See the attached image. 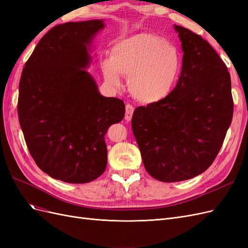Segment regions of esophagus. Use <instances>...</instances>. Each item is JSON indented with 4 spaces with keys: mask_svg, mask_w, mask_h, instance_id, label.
<instances>
[{
    "mask_svg": "<svg viewBox=\"0 0 248 248\" xmlns=\"http://www.w3.org/2000/svg\"><path fill=\"white\" fill-rule=\"evenodd\" d=\"M133 111H134V108L131 106V104H126V108H125V120L126 121H130L132 118Z\"/></svg>",
    "mask_w": 248,
    "mask_h": 248,
    "instance_id": "34e87169",
    "label": "esophagus"
}]
</instances>
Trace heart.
<instances>
[{
	"label": "heart",
	"mask_w": 248,
	"mask_h": 248,
	"mask_svg": "<svg viewBox=\"0 0 248 248\" xmlns=\"http://www.w3.org/2000/svg\"><path fill=\"white\" fill-rule=\"evenodd\" d=\"M182 62L180 50L162 37L140 33L112 46L102 71L106 80L115 87L121 85V76L129 78L128 88L134 98L153 103L167 97L177 85Z\"/></svg>",
	"instance_id": "b5f03b06"
}]
</instances>
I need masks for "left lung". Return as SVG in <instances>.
<instances>
[{"mask_svg": "<svg viewBox=\"0 0 248 248\" xmlns=\"http://www.w3.org/2000/svg\"><path fill=\"white\" fill-rule=\"evenodd\" d=\"M183 59L175 89L134 109L133 136L149 175L161 182L196 177L211 166L232 122L234 102L226 64L209 42L176 26Z\"/></svg>", "mask_w": 248, "mask_h": 248, "instance_id": "1", "label": "left lung"}]
</instances>
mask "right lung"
<instances>
[{
  "instance_id": "obj_1",
  "label": "right lung",
  "mask_w": 248,
  "mask_h": 248,
  "mask_svg": "<svg viewBox=\"0 0 248 248\" xmlns=\"http://www.w3.org/2000/svg\"><path fill=\"white\" fill-rule=\"evenodd\" d=\"M103 20L50 29L22 69L18 120L40 170L67 183H88L106 170L108 127L122 121L123 100L102 96L91 74L88 46Z\"/></svg>"
}]
</instances>
